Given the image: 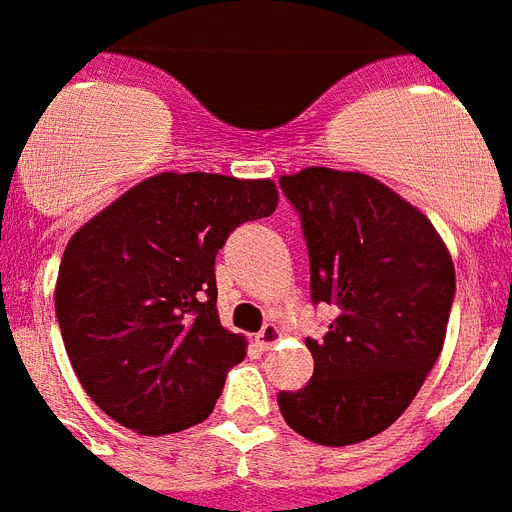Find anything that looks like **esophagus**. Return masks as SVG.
Masks as SVG:
<instances>
[{
  "mask_svg": "<svg viewBox=\"0 0 512 512\" xmlns=\"http://www.w3.org/2000/svg\"><path fill=\"white\" fill-rule=\"evenodd\" d=\"M279 337H281L279 327H273V324H265V327L255 335V342L265 350V348H271V345H276V342H279Z\"/></svg>",
  "mask_w": 512,
  "mask_h": 512,
  "instance_id": "esophagus-1",
  "label": "esophagus"
}]
</instances>
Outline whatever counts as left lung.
Returning <instances> with one entry per match:
<instances>
[{"mask_svg": "<svg viewBox=\"0 0 512 512\" xmlns=\"http://www.w3.org/2000/svg\"><path fill=\"white\" fill-rule=\"evenodd\" d=\"M279 185L303 225L313 305L337 308L305 340L313 377L281 390V417L313 444H358L406 412L441 356L454 263L428 217L374 177L308 167Z\"/></svg>", "mask_w": 512, "mask_h": 512, "instance_id": "1", "label": "left lung"}]
</instances>
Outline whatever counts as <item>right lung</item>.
Returning a JSON list of instances; mask_svg holds the SVG:
<instances>
[{"instance_id":"obj_1","label":"right lung","mask_w":512,"mask_h":512,"mask_svg":"<svg viewBox=\"0 0 512 512\" xmlns=\"http://www.w3.org/2000/svg\"><path fill=\"white\" fill-rule=\"evenodd\" d=\"M276 204L271 180L162 172L71 236L55 316L76 377L111 420L164 436L212 414L247 356L217 319L215 257Z\"/></svg>"}]
</instances>
